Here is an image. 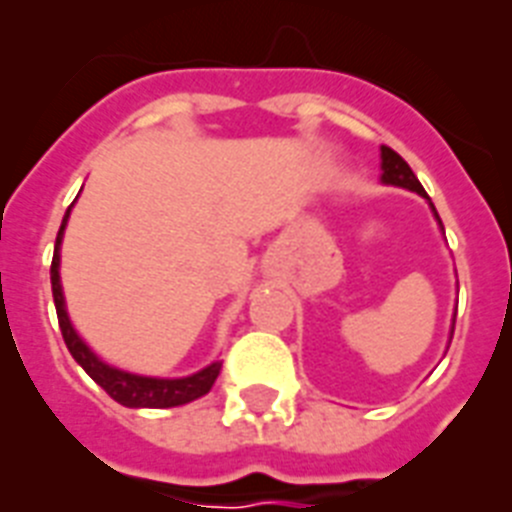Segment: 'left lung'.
Listing matches in <instances>:
<instances>
[{"label": "left lung", "instance_id": "obj_1", "mask_svg": "<svg viewBox=\"0 0 512 512\" xmlns=\"http://www.w3.org/2000/svg\"><path fill=\"white\" fill-rule=\"evenodd\" d=\"M381 167H384V183H392V186H403V189L417 191L425 197V189H422V183L417 180V175L411 172V167L406 164V158L395 153L392 147L381 145ZM436 211V208H433ZM439 216V213H436Z\"/></svg>", "mask_w": 512, "mask_h": 512}]
</instances>
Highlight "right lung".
<instances>
[{"mask_svg":"<svg viewBox=\"0 0 512 512\" xmlns=\"http://www.w3.org/2000/svg\"><path fill=\"white\" fill-rule=\"evenodd\" d=\"M71 211V208H68ZM68 222V213L60 224V233H57V246H54V257H51V293H54V307H57V321H60L62 340L68 345L71 356L84 367V373L93 378L95 384L104 389L106 395L117 400L120 406L128 408H172L183 406L189 400H197L205 392H211L213 381L219 376V362H213L200 373H194L189 378H145V376H131L123 373L117 367L104 365L98 356L82 343V337L73 332L71 321H68V312H65V299H62L60 288V241L62 230Z\"/></svg>","mask_w":512,"mask_h":512,"instance_id":"obj_1","label":"right lung"}]
</instances>
